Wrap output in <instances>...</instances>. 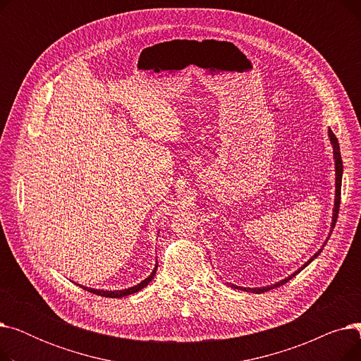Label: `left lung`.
Segmentation results:
<instances>
[{"label": "left lung", "instance_id": "8db88e82", "mask_svg": "<svg viewBox=\"0 0 361 361\" xmlns=\"http://www.w3.org/2000/svg\"><path fill=\"white\" fill-rule=\"evenodd\" d=\"M328 135H329V140H331V145H332V147H334V159H335V203H334V214H332V224H331V233L334 231V226H335V224H336V219H338V212H339V203H341V183H343V159H341V152H339V143H338V139H336V136L334 135V131L329 128L328 130ZM331 233H329V237H331ZM328 240L329 238H326V241L324 243V245H322V247L305 263L302 264V267L300 268V269H297L294 274H291L290 276H287L286 279H282V281H279V282H276V283H272V286H268V287H260V288H243V287H237V286H231V288H235V290H243V291H247V293H255V294H262V293H267V291H269V290H274V288H276V287H281V286H283V283L286 282H288L291 278H294L297 274H300L302 269H305L307 264L312 262V260H314L319 255H320V252L324 250V247L326 245V243H328Z\"/></svg>", "mask_w": 361, "mask_h": 361}]
</instances>
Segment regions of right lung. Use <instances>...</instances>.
Wrapping results in <instances>:
<instances>
[{"instance_id":"1","label":"right lung","mask_w":361,"mask_h":361,"mask_svg":"<svg viewBox=\"0 0 361 361\" xmlns=\"http://www.w3.org/2000/svg\"><path fill=\"white\" fill-rule=\"evenodd\" d=\"M157 268H158V263L155 264V268H154V271H152V274L146 278V279H143L140 283H137V286H135V287H130V288H126V290H120V291H105V290H94V288H87V287H83V286H79V287H82V288H85V290H87L89 293H93V294H97V295H101V297H109V298H121V297H126V295H130V294H135V293H137V291H140L142 288H145L147 283L154 279V276H155V274H157Z\"/></svg>"}]
</instances>
